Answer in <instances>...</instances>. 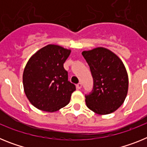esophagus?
Here are the masks:
<instances>
[{"instance_id": "34e87169", "label": "esophagus", "mask_w": 147, "mask_h": 147, "mask_svg": "<svg viewBox=\"0 0 147 147\" xmlns=\"http://www.w3.org/2000/svg\"><path fill=\"white\" fill-rule=\"evenodd\" d=\"M82 83H78L77 85H76V88H77L78 90H80V89H81V88H82Z\"/></svg>"}]
</instances>
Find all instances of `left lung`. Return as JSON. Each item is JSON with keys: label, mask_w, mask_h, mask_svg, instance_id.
<instances>
[{"label": "left lung", "mask_w": 147, "mask_h": 147, "mask_svg": "<svg viewBox=\"0 0 147 147\" xmlns=\"http://www.w3.org/2000/svg\"><path fill=\"white\" fill-rule=\"evenodd\" d=\"M94 82L93 90L86 96L87 107L95 113L107 115L124 103L129 86L128 74L121 59L104 47L84 51Z\"/></svg>", "instance_id": "left-lung-1"}]
</instances>
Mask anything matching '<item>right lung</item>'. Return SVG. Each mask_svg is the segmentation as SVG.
I'll return each instance as SVG.
<instances>
[{
    "mask_svg": "<svg viewBox=\"0 0 147 147\" xmlns=\"http://www.w3.org/2000/svg\"><path fill=\"white\" fill-rule=\"evenodd\" d=\"M71 52V49L49 44L29 58L23 74V89L36 108L54 113L69 103L76 87L67 80L63 64Z\"/></svg>",
    "mask_w": 147,
    "mask_h": 147,
    "instance_id": "right-lung-1",
    "label": "right lung"
}]
</instances>
